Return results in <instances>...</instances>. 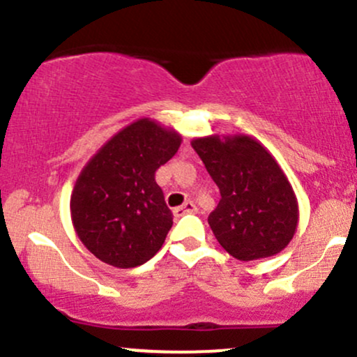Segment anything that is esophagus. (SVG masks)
<instances>
[{
    "mask_svg": "<svg viewBox=\"0 0 357 357\" xmlns=\"http://www.w3.org/2000/svg\"><path fill=\"white\" fill-rule=\"evenodd\" d=\"M196 211V204L192 202H186L184 204H181V206L174 208V216H183L186 215V213H195Z\"/></svg>",
    "mask_w": 357,
    "mask_h": 357,
    "instance_id": "obj_1",
    "label": "esophagus"
}]
</instances>
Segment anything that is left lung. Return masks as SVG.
<instances>
[{"mask_svg":"<svg viewBox=\"0 0 357 357\" xmlns=\"http://www.w3.org/2000/svg\"><path fill=\"white\" fill-rule=\"evenodd\" d=\"M191 146L220 188L208 216L213 235L236 260L277 255L297 231L298 203L272 153L248 134H211Z\"/></svg>","mask_w":357,"mask_h":357,"instance_id":"obj_1","label":"left lung"}]
</instances>
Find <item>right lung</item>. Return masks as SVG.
<instances>
[{
  "instance_id": "obj_1",
  "label": "right lung",
  "mask_w": 357,
  "mask_h": 357,
  "mask_svg": "<svg viewBox=\"0 0 357 357\" xmlns=\"http://www.w3.org/2000/svg\"><path fill=\"white\" fill-rule=\"evenodd\" d=\"M181 142L178 130L141 117L114 134L80 171L70 195L72 225L100 261L132 268L161 250L173 213L154 173Z\"/></svg>"
}]
</instances>
